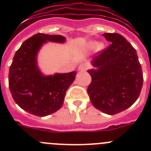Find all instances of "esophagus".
Instances as JSON below:
<instances>
[{"mask_svg": "<svg viewBox=\"0 0 151 151\" xmlns=\"http://www.w3.org/2000/svg\"><path fill=\"white\" fill-rule=\"evenodd\" d=\"M88 68V65L86 63H81L78 66V69L80 71H85Z\"/></svg>", "mask_w": 151, "mask_h": 151, "instance_id": "esophagus-1", "label": "esophagus"}]
</instances>
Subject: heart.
Instances as JSON below:
<instances>
[{"label": "heart", "mask_w": 151, "mask_h": 151, "mask_svg": "<svg viewBox=\"0 0 151 151\" xmlns=\"http://www.w3.org/2000/svg\"><path fill=\"white\" fill-rule=\"evenodd\" d=\"M88 47L89 49H94L97 47L98 50H101L103 47V45L102 44H97L96 41H91L88 44Z\"/></svg>", "instance_id": "1"}]
</instances>
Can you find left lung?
<instances>
[{
    "mask_svg": "<svg viewBox=\"0 0 151 151\" xmlns=\"http://www.w3.org/2000/svg\"><path fill=\"white\" fill-rule=\"evenodd\" d=\"M103 35L110 44L94 57L88 94L92 104L103 113L114 115L137 101L143 85V73L137 52L118 33Z\"/></svg>",
    "mask_w": 151,
    "mask_h": 151,
    "instance_id": "8db88e82",
    "label": "left lung"
}]
</instances>
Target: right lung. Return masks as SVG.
Here are the masks:
<instances>
[{"label": "right lung", "mask_w": 151, "mask_h": 151, "mask_svg": "<svg viewBox=\"0 0 151 151\" xmlns=\"http://www.w3.org/2000/svg\"><path fill=\"white\" fill-rule=\"evenodd\" d=\"M62 35H34L16 52L9 72V88L13 100L28 113L46 116L60 110L76 72L45 76L37 66V54L46 41L63 43Z\"/></svg>", "instance_id": "add662e5"}]
</instances>
